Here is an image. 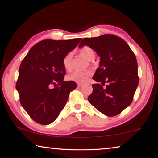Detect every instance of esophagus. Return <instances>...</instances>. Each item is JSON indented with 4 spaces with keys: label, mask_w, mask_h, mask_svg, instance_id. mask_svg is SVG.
Here are the masks:
<instances>
[{
    "label": "esophagus",
    "mask_w": 158,
    "mask_h": 158,
    "mask_svg": "<svg viewBox=\"0 0 158 158\" xmlns=\"http://www.w3.org/2000/svg\"><path fill=\"white\" fill-rule=\"evenodd\" d=\"M83 85V84H80V83H78V84H77V86L78 87H81Z\"/></svg>",
    "instance_id": "obj_1"
}]
</instances>
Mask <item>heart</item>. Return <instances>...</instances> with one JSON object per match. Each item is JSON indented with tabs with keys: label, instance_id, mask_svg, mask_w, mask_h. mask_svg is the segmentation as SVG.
<instances>
[{
	"label": "heart",
	"instance_id": "1",
	"mask_svg": "<svg viewBox=\"0 0 158 158\" xmlns=\"http://www.w3.org/2000/svg\"><path fill=\"white\" fill-rule=\"evenodd\" d=\"M80 54L85 57L86 59L91 60L95 58V52L89 47H84L79 51ZM63 65L67 71H69L73 68V56L71 53H68L63 58ZM91 72L86 71H74L69 74L68 79L77 83H84L91 76Z\"/></svg>",
	"mask_w": 158,
	"mask_h": 158
}]
</instances>
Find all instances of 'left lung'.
<instances>
[{
  "mask_svg": "<svg viewBox=\"0 0 158 158\" xmlns=\"http://www.w3.org/2000/svg\"><path fill=\"white\" fill-rule=\"evenodd\" d=\"M88 46L100 58L93 79L104 85H92L88 100L107 116L119 114L132 102L139 84L137 58L127 42L121 37L106 34L82 40L79 47Z\"/></svg>",
  "mask_w": 158,
  "mask_h": 158,
  "instance_id": "8db88e82",
  "label": "left lung"
}]
</instances>
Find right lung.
Masks as SVG:
<instances>
[{"label":"right lung","instance_id":"add662e5","mask_svg":"<svg viewBox=\"0 0 158 158\" xmlns=\"http://www.w3.org/2000/svg\"><path fill=\"white\" fill-rule=\"evenodd\" d=\"M81 38L68 40H44L35 44L21 62L16 89L23 108L32 119L49 125L57 118L69 95L77 88L74 81H64L63 58ZM54 85L55 88H50Z\"/></svg>","mask_w":158,"mask_h":158}]
</instances>
